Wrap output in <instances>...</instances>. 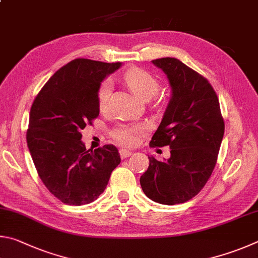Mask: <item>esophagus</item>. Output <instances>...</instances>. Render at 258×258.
Segmentation results:
<instances>
[{
    "label": "esophagus",
    "mask_w": 258,
    "mask_h": 258,
    "mask_svg": "<svg viewBox=\"0 0 258 258\" xmlns=\"http://www.w3.org/2000/svg\"><path fill=\"white\" fill-rule=\"evenodd\" d=\"M132 154H133V153L130 152V151L123 150V148H121V150H120V156H121V159H122V160L126 159V157H129V156L132 155Z\"/></svg>",
    "instance_id": "esophagus-1"
}]
</instances>
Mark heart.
<instances>
[{
    "instance_id": "heart-1",
    "label": "heart",
    "mask_w": 258,
    "mask_h": 258,
    "mask_svg": "<svg viewBox=\"0 0 258 258\" xmlns=\"http://www.w3.org/2000/svg\"><path fill=\"white\" fill-rule=\"evenodd\" d=\"M123 80L126 86L132 89L134 94L144 101H148L154 97L160 89V83L150 72L141 68H132L123 75ZM112 93V83L110 79L104 80L97 92L98 106L101 110H105L110 101ZM145 135V128L141 124L135 125H119L112 130L111 136L121 145L135 146Z\"/></svg>"
}]
</instances>
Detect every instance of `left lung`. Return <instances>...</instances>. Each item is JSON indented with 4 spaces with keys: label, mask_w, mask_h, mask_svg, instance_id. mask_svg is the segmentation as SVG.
<instances>
[{
    "label": "left lung",
    "mask_w": 258,
    "mask_h": 258,
    "mask_svg": "<svg viewBox=\"0 0 258 258\" xmlns=\"http://www.w3.org/2000/svg\"><path fill=\"white\" fill-rule=\"evenodd\" d=\"M152 62L168 76L172 97L150 146H169L171 156L164 162L148 156L141 186L152 201L181 204L195 197L213 172L224 120L218 95L205 77L174 57Z\"/></svg>",
    "instance_id": "obj_1"
}]
</instances>
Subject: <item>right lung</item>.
Here are the masks:
<instances>
[{"label":"right lung","instance_id":"obj_1","mask_svg":"<svg viewBox=\"0 0 258 258\" xmlns=\"http://www.w3.org/2000/svg\"><path fill=\"white\" fill-rule=\"evenodd\" d=\"M121 62L75 58L43 86L30 108L27 145L45 187L67 205H85L105 190L120 164L116 147L86 150L81 130L99 114L102 80Z\"/></svg>","mask_w":258,"mask_h":258}]
</instances>
